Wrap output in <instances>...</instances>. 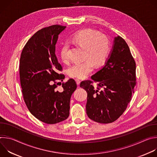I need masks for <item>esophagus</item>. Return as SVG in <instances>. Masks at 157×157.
<instances>
[{
    "label": "esophagus",
    "instance_id": "34e87169",
    "mask_svg": "<svg viewBox=\"0 0 157 157\" xmlns=\"http://www.w3.org/2000/svg\"><path fill=\"white\" fill-rule=\"evenodd\" d=\"M75 81H76V84H77V85H78V86H79V85L80 84L81 81H80L79 79H75Z\"/></svg>",
    "mask_w": 157,
    "mask_h": 157
}]
</instances>
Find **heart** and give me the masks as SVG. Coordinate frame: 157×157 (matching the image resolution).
Returning <instances> with one entry per match:
<instances>
[{"label": "heart", "mask_w": 157, "mask_h": 157, "mask_svg": "<svg viewBox=\"0 0 157 157\" xmlns=\"http://www.w3.org/2000/svg\"><path fill=\"white\" fill-rule=\"evenodd\" d=\"M71 41L85 48V59L82 63H76L68 69L70 77L82 79L87 77L94 70L95 64L98 66L103 64L107 60L110 48L108 37L98 31L86 29L79 30L71 38ZM68 47L63 44L59 51L60 58L63 62L68 61Z\"/></svg>", "instance_id": "b5f03b06"}]
</instances>
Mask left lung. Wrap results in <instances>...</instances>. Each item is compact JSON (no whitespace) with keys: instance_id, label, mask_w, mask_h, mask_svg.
I'll return each instance as SVG.
<instances>
[{"instance_id":"1","label":"left lung","mask_w":157,"mask_h":157,"mask_svg":"<svg viewBox=\"0 0 157 157\" xmlns=\"http://www.w3.org/2000/svg\"><path fill=\"white\" fill-rule=\"evenodd\" d=\"M136 64L128 44L120 36L114 38L113 49L102 68L82 81L80 87L87 93L86 113L101 124L116 121L130 102L136 85ZM93 82H98L97 87Z\"/></svg>"}]
</instances>
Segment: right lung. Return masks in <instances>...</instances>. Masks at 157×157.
I'll return each mask as SVG.
<instances>
[{"instance_id": "1", "label": "right lung", "mask_w": 157, "mask_h": 157, "mask_svg": "<svg viewBox=\"0 0 157 157\" xmlns=\"http://www.w3.org/2000/svg\"><path fill=\"white\" fill-rule=\"evenodd\" d=\"M66 27L54 25L36 32L27 41L20 59V80L24 101L31 114L40 121L54 124L70 115V99L77 84L73 79L62 83V66L55 54L59 34Z\"/></svg>"}]
</instances>
